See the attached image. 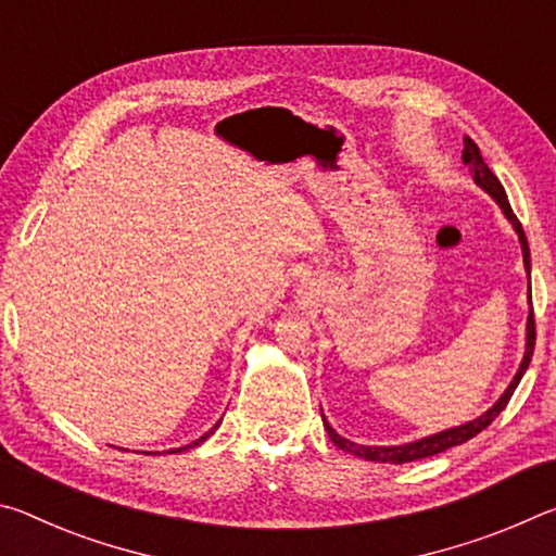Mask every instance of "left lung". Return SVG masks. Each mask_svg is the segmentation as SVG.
<instances>
[{
    "mask_svg": "<svg viewBox=\"0 0 556 556\" xmlns=\"http://www.w3.org/2000/svg\"><path fill=\"white\" fill-rule=\"evenodd\" d=\"M464 144H466L464 147V164L470 166V172H473V181L481 186L485 193L493 195L495 203L503 208L505 218L513 223L517 238H520V244H522V260H525L527 277H530V244H527V238H525V230H522L520 220H517V215L513 213L510 203H507L505 188H503L501 181H497V176L491 172V168H488V164L483 162L481 149H478V144L473 142V139L464 137ZM530 304H532V301H530ZM532 353H534V312L530 308V316H527L525 357H522V363H520V370H517V375H515V380L507 384V390L503 392V397L497 400L485 414H481V417H478V419L466 421V425L454 427V429L439 431V434H431V437H425V439H419V441H412V444H402V446H363V444H353V441L343 439L341 434H336V431L331 429V425H328L326 419H324V427H326L328 437H331V441H333L338 448H343V451H348V454H353V456H361L365 460H378V464H409V460L441 454V451H446L451 446L466 444L468 439H473L476 434H481V431L488 425H493V419L507 407V402H510L515 388H517V384H520L522 375L527 370V365H530V361H532ZM321 417H324V414H321Z\"/></svg>",
    "mask_w": 556,
    "mask_h": 556,
    "instance_id": "obj_1",
    "label": "left lung"
}]
</instances>
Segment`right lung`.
<instances>
[{"label":"right lung","mask_w":556,"mask_h":556,"mask_svg":"<svg viewBox=\"0 0 556 556\" xmlns=\"http://www.w3.org/2000/svg\"><path fill=\"white\" fill-rule=\"evenodd\" d=\"M218 425H220V421H218ZM218 425H215V427H213L211 431H205V434H203L201 439H195V441H193V444H188V446H184V448H174V454H176V451H186V448H193V446H199V444H201V441H205V439H208V437L213 434V431H215V429H218Z\"/></svg>","instance_id":"add662e5"}]
</instances>
